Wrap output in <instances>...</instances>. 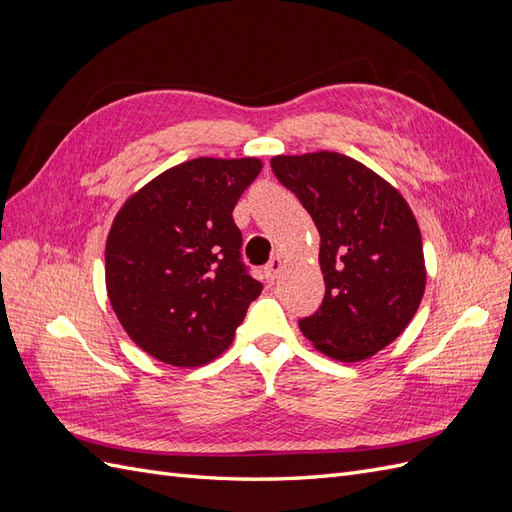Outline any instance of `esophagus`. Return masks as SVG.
I'll list each match as a JSON object with an SVG mask.
<instances>
[{
	"mask_svg": "<svg viewBox=\"0 0 512 512\" xmlns=\"http://www.w3.org/2000/svg\"><path fill=\"white\" fill-rule=\"evenodd\" d=\"M280 271H282V258L280 256H273L271 260H269V265L265 267V277H267V282H275V277L280 275Z\"/></svg>",
	"mask_w": 512,
	"mask_h": 512,
	"instance_id": "esophagus-1",
	"label": "esophagus"
}]
</instances>
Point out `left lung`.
<instances>
[{
	"label": "left lung",
	"instance_id": "obj_1",
	"mask_svg": "<svg viewBox=\"0 0 512 512\" xmlns=\"http://www.w3.org/2000/svg\"><path fill=\"white\" fill-rule=\"evenodd\" d=\"M273 175L320 232L324 299L301 333L337 361H363L397 339L425 292L421 230L393 185L335 151L277 156Z\"/></svg>",
	"mask_w": 512,
	"mask_h": 512
}]
</instances>
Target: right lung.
Here are the masks:
<instances>
[{
	"mask_svg": "<svg viewBox=\"0 0 512 512\" xmlns=\"http://www.w3.org/2000/svg\"><path fill=\"white\" fill-rule=\"evenodd\" d=\"M260 168L256 158L183 162L117 213L106 241L108 299L121 327L158 361L209 363L260 294L232 220Z\"/></svg>",
	"mask_w": 512,
	"mask_h": 512,
	"instance_id": "add662e5",
	"label": "right lung"
}]
</instances>
